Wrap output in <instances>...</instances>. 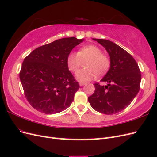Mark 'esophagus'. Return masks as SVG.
<instances>
[{"label": "esophagus", "mask_w": 157, "mask_h": 157, "mask_svg": "<svg viewBox=\"0 0 157 157\" xmlns=\"http://www.w3.org/2000/svg\"><path fill=\"white\" fill-rule=\"evenodd\" d=\"M85 84H86V83H85V82H80L79 83V85H80V86H84V85H85Z\"/></svg>", "instance_id": "obj_1"}]
</instances>
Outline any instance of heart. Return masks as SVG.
Segmentation results:
<instances>
[{
	"label": "heart",
	"instance_id": "b5f03b06",
	"mask_svg": "<svg viewBox=\"0 0 157 157\" xmlns=\"http://www.w3.org/2000/svg\"><path fill=\"white\" fill-rule=\"evenodd\" d=\"M88 60L86 64V69L78 71L75 75L76 78L80 82H85L96 77V73L102 75L107 73L111 65L109 56L103 54L99 47L89 44L82 46L78 53L71 52L67 58L69 69L75 72L82 65V61Z\"/></svg>",
	"mask_w": 157,
	"mask_h": 157
}]
</instances>
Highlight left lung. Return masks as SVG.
I'll use <instances>...</instances> for the list:
<instances>
[{
  "mask_svg": "<svg viewBox=\"0 0 157 157\" xmlns=\"http://www.w3.org/2000/svg\"><path fill=\"white\" fill-rule=\"evenodd\" d=\"M105 48L110 56L111 65L101 80L106 86L95 83V91L88 99L91 107L99 113L113 115L130 105L140 89L141 75L134 58L114 42L93 39Z\"/></svg>",
  "mask_w": 157,
  "mask_h": 157,
  "instance_id": "1",
  "label": "left lung"
}]
</instances>
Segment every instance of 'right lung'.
<instances>
[{
  "label": "right lung",
  "mask_w": 157,
  "mask_h": 157,
  "mask_svg": "<svg viewBox=\"0 0 157 157\" xmlns=\"http://www.w3.org/2000/svg\"><path fill=\"white\" fill-rule=\"evenodd\" d=\"M83 40H56L32 51L23 60L20 78L27 100L36 110L55 114L71 105L80 86L69 70L67 58Z\"/></svg>",
  "instance_id": "right-lung-1"
}]
</instances>
